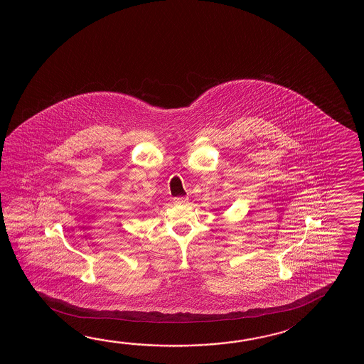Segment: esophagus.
Listing matches in <instances>:
<instances>
[{
    "label": "esophagus",
    "mask_w": 364,
    "mask_h": 364,
    "mask_svg": "<svg viewBox=\"0 0 364 364\" xmlns=\"http://www.w3.org/2000/svg\"><path fill=\"white\" fill-rule=\"evenodd\" d=\"M187 198H183V196H179V198H174L173 199V203L176 204V205H182V204H186L187 203Z\"/></svg>",
    "instance_id": "esophagus-1"
}]
</instances>
